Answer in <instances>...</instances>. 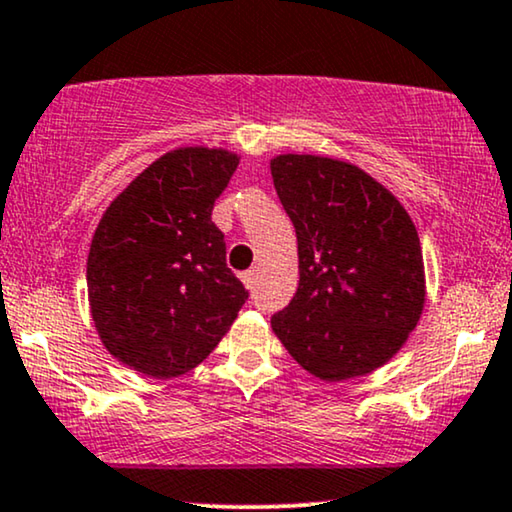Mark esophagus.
<instances>
[{"mask_svg": "<svg viewBox=\"0 0 512 512\" xmlns=\"http://www.w3.org/2000/svg\"><path fill=\"white\" fill-rule=\"evenodd\" d=\"M241 281H243V285L248 290H255V283H257V269H248V271H243L241 274Z\"/></svg>", "mask_w": 512, "mask_h": 512, "instance_id": "esophagus-1", "label": "esophagus"}]
</instances>
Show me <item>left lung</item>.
Instances as JSON below:
<instances>
[{"label":"left lung","mask_w":512,"mask_h":512,"mask_svg":"<svg viewBox=\"0 0 512 512\" xmlns=\"http://www.w3.org/2000/svg\"><path fill=\"white\" fill-rule=\"evenodd\" d=\"M271 177L299 252L295 297L271 318L276 337L325 381L377 370L424 309V257L410 215L346 161L281 154Z\"/></svg>","instance_id":"left-lung-1"}]
</instances>
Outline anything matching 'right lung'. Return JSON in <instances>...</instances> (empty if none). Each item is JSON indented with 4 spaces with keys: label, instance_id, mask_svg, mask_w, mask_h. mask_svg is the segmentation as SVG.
I'll use <instances>...</instances> for the list:
<instances>
[{
    "label": "right lung",
    "instance_id": "add662e5",
    "mask_svg": "<svg viewBox=\"0 0 512 512\" xmlns=\"http://www.w3.org/2000/svg\"><path fill=\"white\" fill-rule=\"evenodd\" d=\"M236 166L227 149H173L109 203L95 229L86 264L95 330L147 377L203 363L248 299L210 217Z\"/></svg>",
    "mask_w": 512,
    "mask_h": 512
}]
</instances>
